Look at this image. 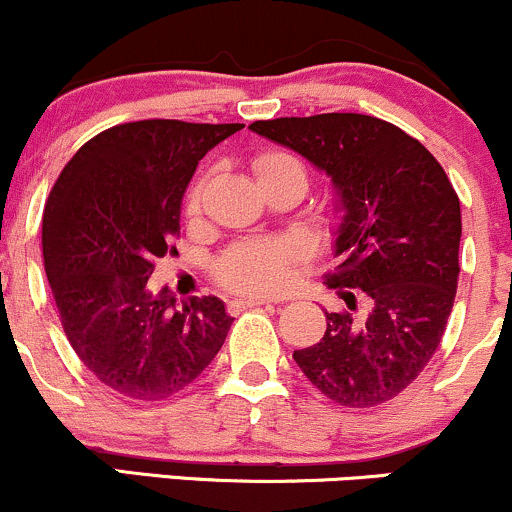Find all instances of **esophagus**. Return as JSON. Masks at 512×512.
<instances>
[{"label": "esophagus", "mask_w": 512, "mask_h": 512, "mask_svg": "<svg viewBox=\"0 0 512 512\" xmlns=\"http://www.w3.org/2000/svg\"><path fill=\"white\" fill-rule=\"evenodd\" d=\"M272 301H264V298H233V301H228V313H240V310L245 308H257V305H269Z\"/></svg>", "instance_id": "34e87169"}]
</instances>
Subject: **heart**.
Returning <instances> with one entry per match:
<instances>
[{
	"mask_svg": "<svg viewBox=\"0 0 512 512\" xmlns=\"http://www.w3.org/2000/svg\"><path fill=\"white\" fill-rule=\"evenodd\" d=\"M255 173L260 185L281 175H298L305 182V170L296 158L281 151H269L255 158ZM202 202V182H197L187 195V214H197ZM301 250L284 238H255L240 240L223 250L216 260V279L226 289L238 293H274L289 284Z\"/></svg>",
	"mask_w": 512,
	"mask_h": 512,
	"instance_id": "heart-1",
	"label": "heart"
}]
</instances>
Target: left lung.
<instances>
[{
	"instance_id": "obj_1",
	"label": "left lung",
	"mask_w": 512,
	"mask_h": 512,
	"mask_svg": "<svg viewBox=\"0 0 512 512\" xmlns=\"http://www.w3.org/2000/svg\"><path fill=\"white\" fill-rule=\"evenodd\" d=\"M252 132L325 170L342 223L325 276L349 310L325 313L327 330L293 351L305 378L332 402L378 407L397 397L436 354L460 276V199L445 170L407 132L358 113L257 120ZM367 296L363 316L353 292Z\"/></svg>"
}]
</instances>
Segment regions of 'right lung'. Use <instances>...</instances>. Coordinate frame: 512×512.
I'll list each match as a JSON object with an SVG mask.
<instances>
[{
  "instance_id": "right-lung-1",
  "label": "right lung",
  "mask_w": 512,
  "mask_h": 512,
  "mask_svg": "<svg viewBox=\"0 0 512 512\" xmlns=\"http://www.w3.org/2000/svg\"><path fill=\"white\" fill-rule=\"evenodd\" d=\"M243 125L139 120L96 134L72 156L43 214V257L69 344L122 397L154 402L195 383L233 317L216 296L175 308L154 293L173 255L182 195L209 149Z\"/></svg>"
}]
</instances>
